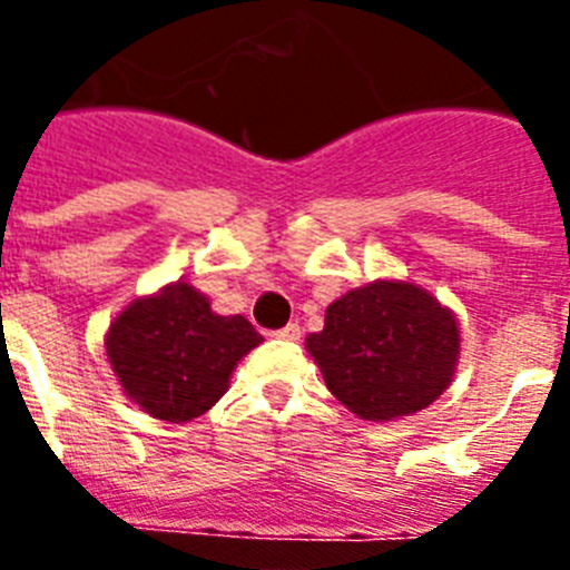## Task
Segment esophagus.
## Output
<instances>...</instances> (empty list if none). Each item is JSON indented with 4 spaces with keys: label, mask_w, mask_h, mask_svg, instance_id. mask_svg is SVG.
Here are the masks:
<instances>
[{
    "label": "esophagus",
    "mask_w": 570,
    "mask_h": 570,
    "mask_svg": "<svg viewBox=\"0 0 570 570\" xmlns=\"http://www.w3.org/2000/svg\"><path fill=\"white\" fill-rule=\"evenodd\" d=\"M274 336H279V340H288V342H296L302 336V328H299V325H296V322H288L285 328L274 331Z\"/></svg>",
    "instance_id": "obj_1"
}]
</instances>
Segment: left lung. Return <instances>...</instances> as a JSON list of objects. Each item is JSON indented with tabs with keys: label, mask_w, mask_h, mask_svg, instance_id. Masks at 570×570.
I'll list each match as a JSON object with an SVG mask.
<instances>
[{
	"label": "left lung",
	"mask_w": 570,
	"mask_h": 570,
	"mask_svg": "<svg viewBox=\"0 0 570 570\" xmlns=\"http://www.w3.org/2000/svg\"><path fill=\"white\" fill-rule=\"evenodd\" d=\"M305 347L347 411L387 422L416 414L451 385L460 325L414 282L376 279L331 302L325 328Z\"/></svg>",
	"instance_id": "left-lung-1"
}]
</instances>
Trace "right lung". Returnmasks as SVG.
Masks as SVG:
<instances>
[{
	"instance_id": "obj_1",
	"label": "right lung",
	"mask_w": 570,
	"mask_h": 570,
	"mask_svg": "<svg viewBox=\"0 0 570 570\" xmlns=\"http://www.w3.org/2000/svg\"><path fill=\"white\" fill-rule=\"evenodd\" d=\"M259 342L245 316L214 314L208 296L174 282L110 322L105 354L130 402L179 425L219 402L236 362Z\"/></svg>"
}]
</instances>
